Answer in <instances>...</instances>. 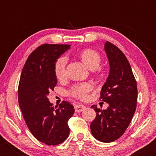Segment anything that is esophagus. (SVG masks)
Wrapping results in <instances>:
<instances>
[{
    "instance_id": "34e87169",
    "label": "esophagus",
    "mask_w": 156,
    "mask_h": 156,
    "mask_svg": "<svg viewBox=\"0 0 156 156\" xmlns=\"http://www.w3.org/2000/svg\"><path fill=\"white\" fill-rule=\"evenodd\" d=\"M85 108H86V107L81 104H77L75 105V111L78 113L83 112Z\"/></svg>"
}]
</instances>
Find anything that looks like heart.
I'll list each match as a JSON object with an SVG mask.
<instances>
[{
  "label": "heart",
  "mask_w": 156,
  "mask_h": 156,
  "mask_svg": "<svg viewBox=\"0 0 156 156\" xmlns=\"http://www.w3.org/2000/svg\"><path fill=\"white\" fill-rule=\"evenodd\" d=\"M80 57L82 62L89 69H94L101 62V55L98 51L91 48H87L80 52ZM67 58L61 56L55 62L54 65V74L58 80H62L65 77ZM92 85L89 83H83L73 86L68 91V94L73 98L84 100L88 97L92 91Z\"/></svg>",
  "instance_id": "heart-1"
}]
</instances>
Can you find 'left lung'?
I'll use <instances>...</instances> for the list:
<instances>
[{
    "mask_svg": "<svg viewBox=\"0 0 156 156\" xmlns=\"http://www.w3.org/2000/svg\"><path fill=\"white\" fill-rule=\"evenodd\" d=\"M110 72L103 86L100 100L108 103L105 110L92 108L96 112L91 122L93 136L102 142H112L122 136L130 123L136 108L137 84L126 56L114 44L105 43Z\"/></svg>",
    "mask_w": 156,
    "mask_h": 156,
    "instance_id": "8db88e82",
    "label": "left lung"
}]
</instances>
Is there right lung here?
I'll use <instances>...</instances> for the list:
<instances>
[{"label":"right lung","mask_w":156,"mask_h":156,"mask_svg":"<svg viewBox=\"0 0 156 156\" xmlns=\"http://www.w3.org/2000/svg\"><path fill=\"white\" fill-rule=\"evenodd\" d=\"M69 47L51 44L39 46L28 55L20 79L18 102L27 126L37 140L48 145H57L67 139V122L75 112L73 105L67 101L55 108L48 98L57 83L55 62Z\"/></svg>","instance_id":"1"}]
</instances>
